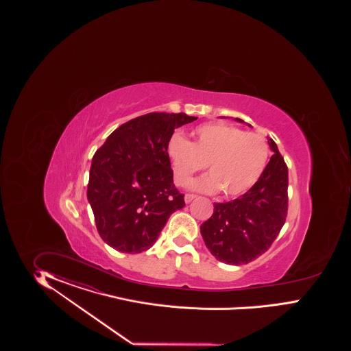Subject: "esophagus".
Instances as JSON below:
<instances>
[{
    "label": "esophagus",
    "mask_w": 351,
    "mask_h": 351,
    "mask_svg": "<svg viewBox=\"0 0 351 351\" xmlns=\"http://www.w3.org/2000/svg\"><path fill=\"white\" fill-rule=\"evenodd\" d=\"M197 198L195 194H185V203H191Z\"/></svg>",
    "instance_id": "obj_1"
}]
</instances>
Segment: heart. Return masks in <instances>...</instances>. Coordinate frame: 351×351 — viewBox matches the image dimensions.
Returning a JSON list of instances; mask_svg holds the SVG:
<instances>
[{"instance_id": "obj_1", "label": "heart", "mask_w": 351, "mask_h": 351, "mask_svg": "<svg viewBox=\"0 0 351 351\" xmlns=\"http://www.w3.org/2000/svg\"><path fill=\"white\" fill-rule=\"evenodd\" d=\"M194 140L180 135L170 140L173 180L185 186L191 176L206 166L210 175L191 184V189L206 194L223 191L235 198L250 191L264 173L270 148L263 135L226 123H206L194 130Z\"/></svg>"}]
</instances>
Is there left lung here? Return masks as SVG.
<instances>
[{
  "mask_svg": "<svg viewBox=\"0 0 351 351\" xmlns=\"http://www.w3.org/2000/svg\"><path fill=\"white\" fill-rule=\"evenodd\" d=\"M267 143L274 154L258 181L232 202L215 203L213 216L201 225L210 252L229 265L248 264L263 255L286 223L287 165L274 140Z\"/></svg>",
  "mask_w": 351,
  "mask_h": 351,
  "instance_id": "left-lung-1",
  "label": "left lung"
}]
</instances>
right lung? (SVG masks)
Segmentation results:
<instances>
[{
	"instance_id": "1",
	"label": "right lung",
	"mask_w": 351,
	"mask_h": 351,
	"mask_svg": "<svg viewBox=\"0 0 351 351\" xmlns=\"http://www.w3.org/2000/svg\"><path fill=\"white\" fill-rule=\"evenodd\" d=\"M195 119L185 113H148L121 125L96 150L87 199L106 245L125 254L144 252L171 215L185 206L167 149L175 128Z\"/></svg>"
}]
</instances>
